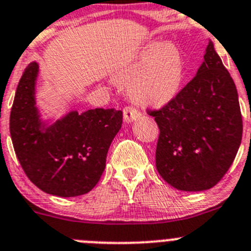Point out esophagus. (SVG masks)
<instances>
[{"label":"esophagus","mask_w":251,"mask_h":251,"mask_svg":"<svg viewBox=\"0 0 251 251\" xmlns=\"http://www.w3.org/2000/svg\"><path fill=\"white\" fill-rule=\"evenodd\" d=\"M140 116H141V112L137 109H135L133 106H126L125 109H124V120H125L126 123H131V121L136 120Z\"/></svg>","instance_id":"34e87169"}]
</instances>
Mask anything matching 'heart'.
<instances>
[{"label":"heart","mask_w":251,"mask_h":251,"mask_svg":"<svg viewBox=\"0 0 251 251\" xmlns=\"http://www.w3.org/2000/svg\"><path fill=\"white\" fill-rule=\"evenodd\" d=\"M184 74L183 55L175 44H153L125 65L116 81L130 85V97L137 104L160 106L179 93Z\"/></svg>","instance_id":"1"}]
</instances>
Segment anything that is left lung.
<instances>
[{"instance_id":"8db88e82","label":"left lung","mask_w":251,"mask_h":251,"mask_svg":"<svg viewBox=\"0 0 251 251\" xmlns=\"http://www.w3.org/2000/svg\"><path fill=\"white\" fill-rule=\"evenodd\" d=\"M160 128L156 168L179 191L198 192L221 181L243 136L238 91L209 42L197 75L171 101L147 110Z\"/></svg>"}]
</instances>
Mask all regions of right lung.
<instances>
[{"label": "right lung", "mask_w": 251, "mask_h": 251, "mask_svg": "<svg viewBox=\"0 0 251 251\" xmlns=\"http://www.w3.org/2000/svg\"><path fill=\"white\" fill-rule=\"evenodd\" d=\"M38 64L27 65L18 83L9 116L16 156L29 181L48 194L76 197L97 186L106 154L123 125V111H72L53 125L39 120L34 100Z\"/></svg>", "instance_id": "1"}]
</instances>
